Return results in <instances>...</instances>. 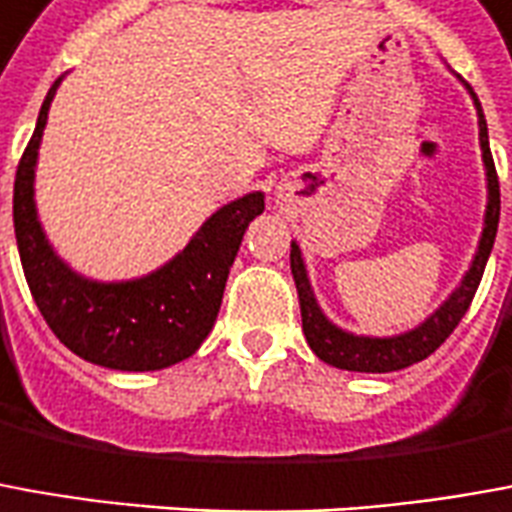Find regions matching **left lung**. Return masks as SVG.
Here are the masks:
<instances>
[{"instance_id": "left-lung-1", "label": "left lung", "mask_w": 512, "mask_h": 512, "mask_svg": "<svg viewBox=\"0 0 512 512\" xmlns=\"http://www.w3.org/2000/svg\"><path fill=\"white\" fill-rule=\"evenodd\" d=\"M471 91V88H468ZM474 96V91H471ZM477 105V116H480V146L482 160H485V171H488V210H485V227H482L480 246L477 255L471 260V268L466 277L446 302H443L435 313H432L424 324H418L416 330L393 335V338H363V335H352L335 327L330 318L321 313L310 280H307L305 263H302V252L299 246L291 244V274L299 291V307H302V330L310 343V349L316 352L324 363L335 368H346V371H366V374H385V371H399L430 357L438 346H441L455 327L460 318L466 316L468 305L474 299V293L480 288L482 271L488 263V255L493 249V238H496V227H499V177H496V166H493L491 146H488V124L482 116V107L474 96Z\"/></svg>"}]
</instances>
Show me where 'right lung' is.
Returning <instances> with one entry per match:
<instances>
[{
	"label": "right lung",
	"instance_id": "right-lung-1",
	"mask_svg": "<svg viewBox=\"0 0 512 512\" xmlns=\"http://www.w3.org/2000/svg\"><path fill=\"white\" fill-rule=\"evenodd\" d=\"M57 85L60 80L41 105L13 185V227L32 299L60 343L88 363L116 371L174 366L194 355L213 330L246 227L266 207L263 194H246L216 210L180 255L141 280H85L49 246L32 199L38 146Z\"/></svg>",
	"mask_w": 512,
	"mask_h": 512
}]
</instances>
